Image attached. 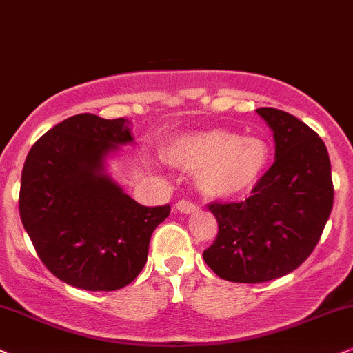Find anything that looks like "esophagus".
<instances>
[{
    "mask_svg": "<svg viewBox=\"0 0 353 353\" xmlns=\"http://www.w3.org/2000/svg\"><path fill=\"white\" fill-rule=\"evenodd\" d=\"M174 210H176V212L182 213V215H190V213L197 212L199 207H197V205L187 202V200H179V202L174 205Z\"/></svg>",
    "mask_w": 353,
    "mask_h": 353,
    "instance_id": "1",
    "label": "esophagus"
}]
</instances>
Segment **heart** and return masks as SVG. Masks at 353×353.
<instances>
[{
	"mask_svg": "<svg viewBox=\"0 0 353 353\" xmlns=\"http://www.w3.org/2000/svg\"><path fill=\"white\" fill-rule=\"evenodd\" d=\"M166 158L172 166L195 172L205 197L225 200L244 195L257 184L269 163V146L259 137L210 128L171 141Z\"/></svg>",
	"mask_w": 353,
	"mask_h": 353,
	"instance_id": "obj_1",
	"label": "heart"
}]
</instances>
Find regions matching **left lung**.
Wrapping results in <instances>:
<instances>
[{
    "label": "left lung",
    "instance_id": "left-lung-1",
    "mask_svg": "<svg viewBox=\"0 0 353 353\" xmlns=\"http://www.w3.org/2000/svg\"><path fill=\"white\" fill-rule=\"evenodd\" d=\"M257 114L274 133V164L244 202L208 205L218 236L203 259L236 283L269 282L300 267L334 202L331 161L318 133L283 110L261 107Z\"/></svg>",
    "mask_w": 353,
    "mask_h": 353
}]
</instances>
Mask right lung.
I'll return each mask as SVG.
<instances>
[{
	"label": "right lung",
	"instance_id": "obj_1",
	"mask_svg": "<svg viewBox=\"0 0 353 353\" xmlns=\"http://www.w3.org/2000/svg\"><path fill=\"white\" fill-rule=\"evenodd\" d=\"M132 122L79 114L40 137L26 158L19 213L39 257L65 283L114 292L137 279L171 207H143L107 172L133 145Z\"/></svg>",
	"mask_w": 353,
	"mask_h": 353
}]
</instances>
